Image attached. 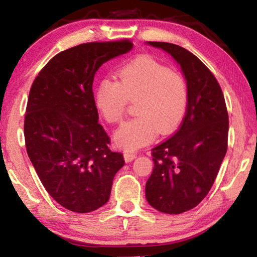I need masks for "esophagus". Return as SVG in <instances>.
Returning a JSON list of instances; mask_svg holds the SVG:
<instances>
[{
  "label": "esophagus",
  "mask_w": 257,
  "mask_h": 257,
  "mask_svg": "<svg viewBox=\"0 0 257 257\" xmlns=\"http://www.w3.org/2000/svg\"><path fill=\"white\" fill-rule=\"evenodd\" d=\"M123 158H124L125 162L129 163V162H132L134 159L137 158V154L136 153H128V152H127V153L123 154Z\"/></svg>",
  "instance_id": "esophagus-1"
}]
</instances>
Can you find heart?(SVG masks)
Here are the masks:
<instances>
[{"instance_id": "b5f03b06", "label": "heart", "mask_w": 257, "mask_h": 257, "mask_svg": "<svg viewBox=\"0 0 257 257\" xmlns=\"http://www.w3.org/2000/svg\"><path fill=\"white\" fill-rule=\"evenodd\" d=\"M116 80L104 78L95 90V105L110 123L122 119L128 101H136L137 116L114 134L115 145L136 151L155 138L158 132L169 135L184 120L189 92L185 78L149 56H141L119 67Z\"/></svg>"}]
</instances>
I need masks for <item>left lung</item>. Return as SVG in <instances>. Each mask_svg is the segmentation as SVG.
<instances>
[{
    "label": "left lung",
    "mask_w": 257,
    "mask_h": 257,
    "mask_svg": "<svg viewBox=\"0 0 257 257\" xmlns=\"http://www.w3.org/2000/svg\"><path fill=\"white\" fill-rule=\"evenodd\" d=\"M170 54L188 86L187 112L178 132L152 150L154 168L145 195L152 207L180 214L210 191L227 153L229 119L219 82L196 55L165 42H147Z\"/></svg>",
    "instance_id": "left-lung-1"
}]
</instances>
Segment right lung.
<instances>
[{
  "label": "right lung",
  "instance_id": "add662e5",
  "mask_svg": "<svg viewBox=\"0 0 257 257\" xmlns=\"http://www.w3.org/2000/svg\"><path fill=\"white\" fill-rule=\"evenodd\" d=\"M132 49L129 41L71 47L52 58L30 88L26 149L47 193L69 211L103 206L124 165L123 155L108 149L110 138L98 123L93 81L103 63Z\"/></svg>",
  "mask_w": 257,
  "mask_h": 257
}]
</instances>
